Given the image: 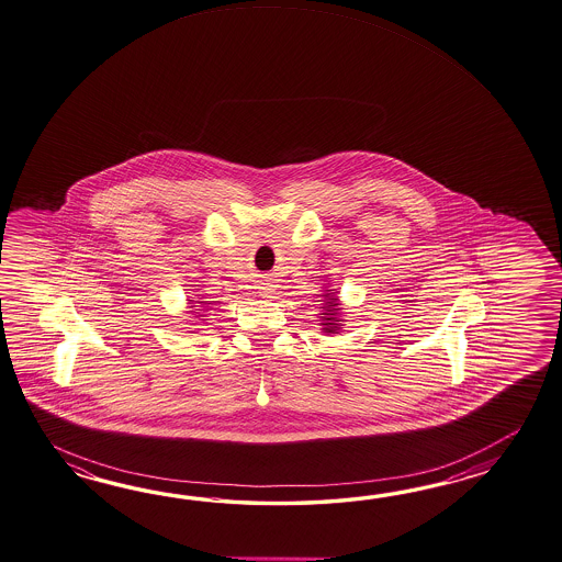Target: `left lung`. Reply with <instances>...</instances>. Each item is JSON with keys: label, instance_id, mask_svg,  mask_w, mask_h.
<instances>
[{"label": "left lung", "instance_id": "obj_1", "mask_svg": "<svg viewBox=\"0 0 562 562\" xmlns=\"http://www.w3.org/2000/svg\"><path fill=\"white\" fill-rule=\"evenodd\" d=\"M325 306H323V308H325L326 312H323L325 316H323V323H321V325H323L325 333H333V335H335V333H338V328L342 326L340 325L342 321H340V316H338V312H340V308H338V299L335 296V292L325 294Z\"/></svg>", "mask_w": 562, "mask_h": 562}]
</instances>
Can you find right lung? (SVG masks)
Here are the masks:
<instances>
[{
  "label": "right lung",
  "instance_id": "1",
  "mask_svg": "<svg viewBox=\"0 0 562 562\" xmlns=\"http://www.w3.org/2000/svg\"><path fill=\"white\" fill-rule=\"evenodd\" d=\"M198 304H200L203 311H212V308H210V304H213V302H210V300H203V302H198Z\"/></svg>",
  "mask_w": 562,
  "mask_h": 562
}]
</instances>
